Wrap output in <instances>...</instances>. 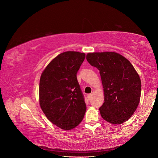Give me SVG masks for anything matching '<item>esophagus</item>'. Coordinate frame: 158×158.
<instances>
[{
	"instance_id": "1",
	"label": "esophagus",
	"mask_w": 158,
	"mask_h": 158,
	"mask_svg": "<svg viewBox=\"0 0 158 158\" xmlns=\"http://www.w3.org/2000/svg\"><path fill=\"white\" fill-rule=\"evenodd\" d=\"M92 94L87 95V98L88 99V100H90L91 99H92Z\"/></svg>"
}]
</instances>
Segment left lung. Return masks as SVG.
Masks as SVG:
<instances>
[{
    "instance_id": "obj_1",
    "label": "left lung",
    "mask_w": 158,
    "mask_h": 158,
    "mask_svg": "<svg viewBox=\"0 0 158 158\" xmlns=\"http://www.w3.org/2000/svg\"><path fill=\"white\" fill-rule=\"evenodd\" d=\"M88 63L101 76L104 103L100 107L105 121L120 125L130 118L140 103L141 80L131 62L115 52H88Z\"/></svg>"
}]
</instances>
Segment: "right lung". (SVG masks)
Wrapping results in <instances>:
<instances>
[{"mask_svg": "<svg viewBox=\"0 0 158 158\" xmlns=\"http://www.w3.org/2000/svg\"><path fill=\"white\" fill-rule=\"evenodd\" d=\"M84 52L66 51L57 55L43 71L39 102L46 117L55 125L69 131L82 122L86 111L76 74Z\"/></svg>", "mask_w": 158, "mask_h": 158, "instance_id": "obj_1", "label": "right lung"}]
</instances>
